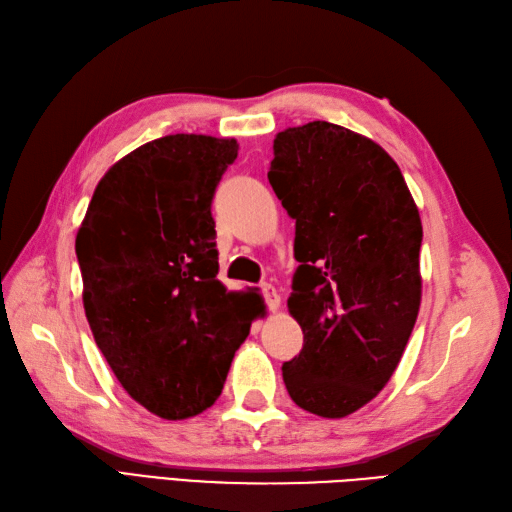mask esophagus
<instances>
[{
  "instance_id": "esophagus-1",
  "label": "esophagus",
  "mask_w": 512,
  "mask_h": 512,
  "mask_svg": "<svg viewBox=\"0 0 512 512\" xmlns=\"http://www.w3.org/2000/svg\"><path fill=\"white\" fill-rule=\"evenodd\" d=\"M261 294H264V300H266L270 311H277L281 307V296L277 294V290H274L272 285H268V283L261 285Z\"/></svg>"
}]
</instances>
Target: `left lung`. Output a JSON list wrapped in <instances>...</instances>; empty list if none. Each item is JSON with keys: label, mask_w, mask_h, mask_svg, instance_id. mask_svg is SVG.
<instances>
[{"label": "left lung", "mask_w": 512, "mask_h": 512, "mask_svg": "<svg viewBox=\"0 0 512 512\" xmlns=\"http://www.w3.org/2000/svg\"><path fill=\"white\" fill-rule=\"evenodd\" d=\"M268 181L296 220L287 309L305 344L283 363L290 398L346 417L396 372L422 300V220L398 164L342 125L279 131Z\"/></svg>", "instance_id": "left-lung-1"}]
</instances>
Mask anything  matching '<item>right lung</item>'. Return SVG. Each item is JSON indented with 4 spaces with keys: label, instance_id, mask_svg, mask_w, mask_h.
<instances>
[{
    "label": "right lung",
    "instance_id": "1",
    "mask_svg": "<svg viewBox=\"0 0 512 512\" xmlns=\"http://www.w3.org/2000/svg\"><path fill=\"white\" fill-rule=\"evenodd\" d=\"M233 138L175 134L142 144L97 183L75 238L84 309L123 389L162 419L212 406L264 311L218 274L212 199Z\"/></svg>",
    "mask_w": 512,
    "mask_h": 512
}]
</instances>
